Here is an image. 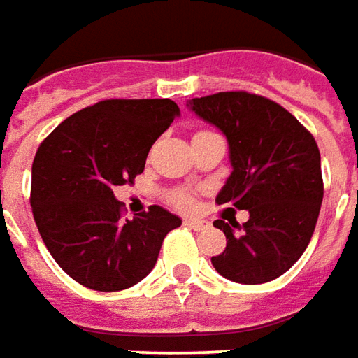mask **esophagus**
<instances>
[{
	"mask_svg": "<svg viewBox=\"0 0 358 358\" xmlns=\"http://www.w3.org/2000/svg\"><path fill=\"white\" fill-rule=\"evenodd\" d=\"M185 224L193 230H203L208 227L207 220H201V218H185Z\"/></svg>",
	"mask_w": 358,
	"mask_h": 358,
	"instance_id": "obj_1",
	"label": "esophagus"
}]
</instances>
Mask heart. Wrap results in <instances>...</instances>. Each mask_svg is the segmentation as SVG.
Returning <instances> with one entry per match:
<instances>
[{
  "label": "heart",
  "instance_id": "1",
  "mask_svg": "<svg viewBox=\"0 0 358 358\" xmlns=\"http://www.w3.org/2000/svg\"><path fill=\"white\" fill-rule=\"evenodd\" d=\"M175 205H177V207H181V208H191V207H193V196L181 193V195L175 196Z\"/></svg>",
  "mask_w": 358,
  "mask_h": 358
}]
</instances>
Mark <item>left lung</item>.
Listing matches in <instances>:
<instances>
[{"mask_svg":"<svg viewBox=\"0 0 358 358\" xmlns=\"http://www.w3.org/2000/svg\"><path fill=\"white\" fill-rule=\"evenodd\" d=\"M187 108L222 131L232 171L218 205L248 210V220H215L227 248L210 262L236 284H266L306 252L323 201L321 155L308 129L285 108L248 92L193 98Z\"/></svg>","mask_w":358,"mask_h":358,"instance_id":"obj_1","label":"left lung"}]
</instances>
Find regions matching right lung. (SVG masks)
Instances as JSON below:
<instances>
[{
  "label": "right lung",
  "mask_w": 358,
  "mask_h": 358,
  "mask_svg": "<svg viewBox=\"0 0 358 358\" xmlns=\"http://www.w3.org/2000/svg\"><path fill=\"white\" fill-rule=\"evenodd\" d=\"M181 116L173 100H104L66 117L37 150L31 207L55 262L84 287L141 282L181 218L153 205L124 220L114 195L145 167L153 141Z\"/></svg>",
  "instance_id": "1"
}]
</instances>
